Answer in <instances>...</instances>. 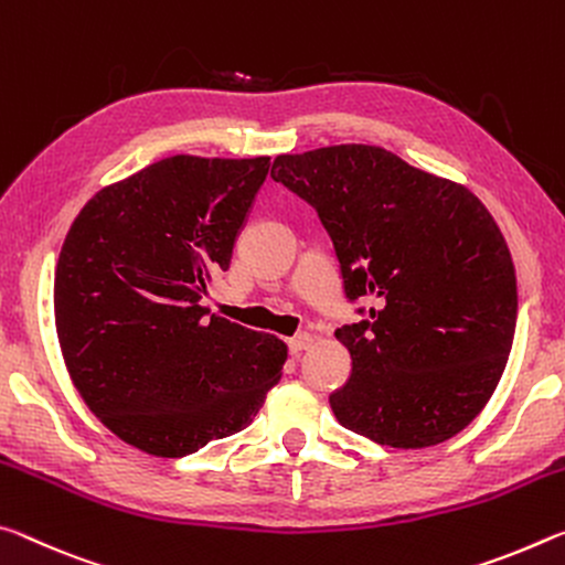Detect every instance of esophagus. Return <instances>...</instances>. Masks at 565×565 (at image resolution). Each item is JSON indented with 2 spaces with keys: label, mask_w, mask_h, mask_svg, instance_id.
<instances>
[{
  "label": "esophagus",
  "mask_w": 565,
  "mask_h": 565,
  "mask_svg": "<svg viewBox=\"0 0 565 565\" xmlns=\"http://www.w3.org/2000/svg\"><path fill=\"white\" fill-rule=\"evenodd\" d=\"M312 340H316V338L308 335V332H300V335L290 338V340H288V348H290V353H292V355H300L302 350H308V348L312 345Z\"/></svg>",
  "instance_id": "34e87169"
}]
</instances>
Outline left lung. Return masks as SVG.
Segmentation results:
<instances>
[{
	"label": "left lung",
	"instance_id": "left-lung-1",
	"mask_svg": "<svg viewBox=\"0 0 565 565\" xmlns=\"http://www.w3.org/2000/svg\"><path fill=\"white\" fill-rule=\"evenodd\" d=\"M270 174L316 207L345 298L370 302L365 320L335 330L353 360L330 395L338 423L405 450L463 430L501 381L518 316L491 212L463 184L373 145L277 154Z\"/></svg>",
	"mask_w": 565,
	"mask_h": 565
}]
</instances>
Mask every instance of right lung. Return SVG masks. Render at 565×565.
<instances>
[{"mask_svg": "<svg viewBox=\"0 0 565 565\" xmlns=\"http://www.w3.org/2000/svg\"><path fill=\"white\" fill-rule=\"evenodd\" d=\"M270 157L174 154L102 188L64 237L54 322L82 401L119 440L182 458L247 428L288 345L210 316Z\"/></svg>", "mask_w": 565, "mask_h": 565, "instance_id": "obj_1", "label": "right lung"}]
</instances>
